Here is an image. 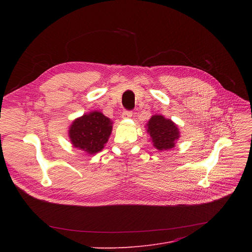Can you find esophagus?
<instances>
[{
    "label": "esophagus",
    "mask_w": 252,
    "mask_h": 252,
    "mask_svg": "<svg viewBox=\"0 0 252 252\" xmlns=\"http://www.w3.org/2000/svg\"><path fill=\"white\" fill-rule=\"evenodd\" d=\"M131 116H133V112L131 111H127V110H125L124 112H123V114H122V117L123 118H130Z\"/></svg>",
    "instance_id": "esophagus-1"
}]
</instances>
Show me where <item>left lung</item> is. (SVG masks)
Returning a JSON list of instances; mask_svg holds the SVG:
<instances>
[{
    "label": "left lung",
    "mask_w": 252,
    "mask_h": 252,
    "mask_svg": "<svg viewBox=\"0 0 252 252\" xmlns=\"http://www.w3.org/2000/svg\"><path fill=\"white\" fill-rule=\"evenodd\" d=\"M147 133L150 135L153 146L160 151L174 148L180 138L178 126L170 119L158 114L149 119Z\"/></svg>",
    "instance_id": "8db88e82"
}]
</instances>
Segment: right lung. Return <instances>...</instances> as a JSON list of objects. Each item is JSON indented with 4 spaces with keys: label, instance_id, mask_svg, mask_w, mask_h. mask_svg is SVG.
Listing matches in <instances>:
<instances>
[{
    "label": "right lung",
    "instance_id": "add662e5",
    "mask_svg": "<svg viewBox=\"0 0 252 252\" xmlns=\"http://www.w3.org/2000/svg\"><path fill=\"white\" fill-rule=\"evenodd\" d=\"M111 131L110 118L100 111H93L74 119L69 126L68 137L73 147L95 154L104 148Z\"/></svg>",
    "mask_w": 252,
    "mask_h": 252
}]
</instances>
